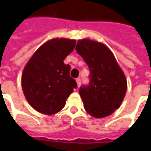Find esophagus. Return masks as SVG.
<instances>
[{"label":"esophagus","instance_id":"obj_1","mask_svg":"<svg viewBox=\"0 0 151 151\" xmlns=\"http://www.w3.org/2000/svg\"><path fill=\"white\" fill-rule=\"evenodd\" d=\"M76 82H77V84H78V87H79L81 86V78H78L76 79Z\"/></svg>","mask_w":151,"mask_h":151}]
</instances>
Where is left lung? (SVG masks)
Masks as SVG:
<instances>
[{
    "label": "left lung",
    "mask_w": 151,
    "mask_h": 151,
    "mask_svg": "<svg viewBox=\"0 0 151 151\" xmlns=\"http://www.w3.org/2000/svg\"><path fill=\"white\" fill-rule=\"evenodd\" d=\"M75 49L90 69L89 84L79 88L84 108L96 118L108 116L120 107L124 98L125 76L104 44L82 40L78 42Z\"/></svg>",
    "instance_id": "8db88e82"
}]
</instances>
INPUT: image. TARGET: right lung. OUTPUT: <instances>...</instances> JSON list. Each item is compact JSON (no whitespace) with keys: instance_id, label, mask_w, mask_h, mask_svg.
Wrapping results in <instances>:
<instances>
[{"instance_id":"obj_1","label":"right lung","mask_w":151,"mask_h":151,"mask_svg":"<svg viewBox=\"0 0 151 151\" xmlns=\"http://www.w3.org/2000/svg\"><path fill=\"white\" fill-rule=\"evenodd\" d=\"M75 45V40H49L27 64L22 75V86L27 100L36 111L46 115L58 112L77 88V82L69 75L70 66L64 63Z\"/></svg>"}]
</instances>
